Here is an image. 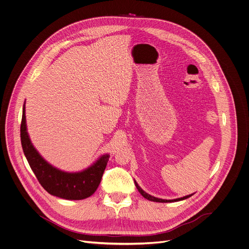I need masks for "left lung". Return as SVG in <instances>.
Wrapping results in <instances>:
<instances>
[{
    "label": "left lung",
    "instance_id": "1",
    "mask_svg": "<svg viewBox=\"0 0 249 249\" xmlns=\"http://www.w3.org/2000/svg\"><path fill=\"white\" fill-rule=\"evenodd\" d=\"M134 182H135V185H136V188L138 189V191H139V193L144 197V198H146L147 200H150V201H154V202H176V201H180V200H184V199H187V198H189L190 196H192L194 194H192V195H189V196H183V197H180V198H176V199H162V198H158V197H155V196H150V195H148V194H146L139 185H138V183L134 180Z\"/></svg>",
    "mask_w": 249,
    "mask_h": 249
}]
</instances>
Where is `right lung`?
Masks as SVG:
<instances>
[{"label":"right lung","instance_id":"right-lung-1","mask_svg":"<svg viewBox=\"0 0 249 249\" xmlns=\"http://www.w3.org/2000/svg\"><path fill=\"white\" fill-rule=\"evenodd\" d=\"M20 139L24 155L32 171L50 195L68 200H81L91 196L97 191L109 159L108 153L101 155L91 166L79 172H66L53 166L34 147L29 138L25 103L22 109Z\"/></svg>","mask_w":249,"mask_h":249}]
</instances>
